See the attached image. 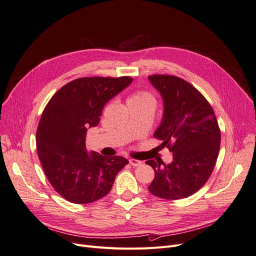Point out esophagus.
<instances>
[{
  "label": "esophagus",
  "mask_w": 256,
  "mask_h": 256,
  "mask_svg": "<svg viewBox=\"0 0 256 256\" xmlns=\"http://www.w3.org/2000/svg\"><path fill=\"white\" fill-rule=\"evenodd\" d=\"M130 164L134 167H138V166H141L143 163H142V160H135V158H130Z\"/></svg>",
  "instance_id": "1"
}]
</instances>
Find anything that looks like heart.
Returning <instances> with one entry per match:
<instances>
[{"instance_id": "1", "label": "heart", "mask_w": 256, "mask_h": 256, "mask_svg": "<svg viewBox=\"0 0 256 256\" xmlns=\"http://www.w3.org/2000/svg\"><path fill=\"white\" fill-rule=\"evenodd\" d=\"M128 102H132V104H154V98L152 96L150 92L144 91V90H137L135 92H132L128 100Z\"/></svg>"}]
</instances>
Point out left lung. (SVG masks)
Segmentation results:
<instances>
[{
  "mask_svg": "<svg viewBox=\"0 0 256 256\" xmlns=\"http://www.w3.org/2000/svg\"><path fill=\"white\" fill-rule=\"evenodd\" d=\"M164 102L162 122L154 138L173 154L166 165L146 160L154 170L148 190L167 200L186 198L210 178L220 150L221 132L212 108L193 85L170 74L148 76Z\"/></svg>",
  "mask_w": 256,
  "mask_h": 256,
  "instance_id": "obj_1",
  "label": "left lung"
}]
</instances>
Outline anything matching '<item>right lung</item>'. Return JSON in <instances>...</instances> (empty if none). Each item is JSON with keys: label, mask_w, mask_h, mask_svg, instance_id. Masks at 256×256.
<instances>
[{"label": "right lung", "mask_w": 256, "mask_h": 256, "mask_svg": "<svg viewBox=\"0 0 256 256\" xmlns=\"http://www.w3.org/2000/svg\"><path fill=\"white\" fill-rule=\"evenodd\" d=\"M132 82L130 76L80 78L60 88L42 112L37 154L55 191L76 204L94 202L112 189L128 160L87 152L86 132L96 126L104 106Z\"/></svg>", "instance_id": "obj_1"}]
</instances>
